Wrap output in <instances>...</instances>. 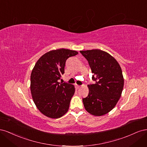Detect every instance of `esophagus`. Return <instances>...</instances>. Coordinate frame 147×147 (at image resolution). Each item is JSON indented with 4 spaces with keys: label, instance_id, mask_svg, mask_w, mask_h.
I'll list each match as a JSON object with an SVG mask.
<instances>
[{
    "label": "esophagus",
    "instance_id": "1",
    "mask_svg": "<svg viewBox=\"0 0 147 147\" xmlns=\"http://www.w3.org/2000/svg\"><path fill=\"white\" fill-rule=\"evenodd\" d=\"M75 88H76L77 89H79L80 88V87H81V86H80V85H78V84H75Z\"/></svg>",
    "mask_w": 147,
    "mask_h": 147
}]
</instances>
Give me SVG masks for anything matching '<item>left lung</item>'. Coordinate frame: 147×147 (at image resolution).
I'll return each instance as SVG.
<instances>
[{"mask_svg": "<svg viewBox=\"0 0 147 147\" xmlns=\"http://www.w3.org/2000/svg\"><path fill=\"white\" fill-rule=\"evenodd\" d=\"M88 61L95 84H88V96L83 99L84 108L94 116L108 113L121 96L124 78L119 64L108 53L98 49L80 51Z\"/></svg>", "mask_w": 147, "mask_h": 147, "instance_id": "1", "label": "left lung"}]
</instances>
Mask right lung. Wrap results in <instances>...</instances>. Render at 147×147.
Segmentation results:
<instances>
[{
    "instance_id": "add662e5",
    "label": "right lung",
    "mask_w": 147,
    "mask_h": 147,
    "mask_svg": "<svg viewBox=\"0 0 147 147\" xmlns=\"http://www.w3.org/2000/svg\"><path fill=\"white\" fill-rule=\"evenodd\" d=\"M78 53L64 48L51 50L35 64L30 75L31 94L37 109L47 117L59 118L67 112L75 87L57 80L64 74L66 60Z\"/></svg>"
}]
</instances>
